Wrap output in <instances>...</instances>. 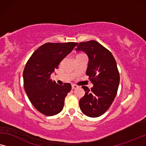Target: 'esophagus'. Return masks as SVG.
<instances>
[{
  "label": "esophagus",
  "mask_w": 146,
  "mask_h": 146,
  "mask_svg": "<svg viewBox=\"0 0 146 146\" xmlns=\"http://www.w3.org/2000/svg\"><path fill=\"white\" fill-rule=\"evenodd\" d=\"M71 87H72V89H77V88H78V86L75 85H72Z\"/></svg>",
  "instance_id": "1"
}]
</instances>
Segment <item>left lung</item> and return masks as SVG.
<instances>
[{"label": "left lung", "mask_w": 146, "mask_h": 146, "mask_svg": "<svg viewBox=\"0 0 146 146\" xmlns=\"http://www.w3.org/2000/svg\"><path fill=\"white\" fill-rule=\"evenodd\" d=\"M76 52H85L89 57L86 74L93 87L82 88L85 95L79 100L81 110L96 118L103 114L114 101L120 83L116 62L110 51L94 40L79 43Z\"/></svg>", "instance_id": "8db88e82"}]
</instances>
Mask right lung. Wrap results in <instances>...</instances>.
<instances>
[{"mask_svg": "<svg viewBox=\"0 0 146 146\" xmlns=\"http://www.w3.org/2000/svg\"><path fill=\"white\" fill-rule=\"evenodd\" d=\"M77 44L46 43L33 53L26 63L23 72L24 90L34 108L46 116H53L63 110L71 85H57L50 76Z\"/></svg>", "mask_w": 146, "mask_h": 146, "instance_id": "right-lung-1", "label": "right lung"}]
</instances>
